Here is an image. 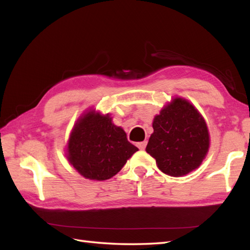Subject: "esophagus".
I'll use <instances>...</instances> for the list:
<instances>
[{
	"label": "esophagus",
	"mask_w": 250,
	"mask_h": 250,
	"mask_svg": "<svg viewBox=\"0 0 250 250\" xmlns=\"http://www.w3.org/2000/svg\"><path fill=\"white\" fill-rule=\"evenodd\" d=\"M146 145H147V141H144V142H140V143H137V147H139L141 150H144L145 148H146Z\"/></svg>",
	"instance_id": "esophagus-1"
}]
</instances>
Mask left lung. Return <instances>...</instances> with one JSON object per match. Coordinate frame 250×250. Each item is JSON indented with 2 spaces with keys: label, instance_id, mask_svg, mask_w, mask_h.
Wrapping results in <instances>:
<instances>
[{
  "label": "left lung",
  "instance_id": "8db88e82",
  "mask_svg": "<svg viewBox=\"0 0 250 250\" xmlns=\"http://www.w3.org/2000/svg\"><path fill=\"white\" fill-rule=\"evenodd\" d=\"M146 151L164 174L178 177L198 168L209 148L206 122L194 106L175 98L155 116Z\"/></svg>",
  "mask_w": 250,
  "mask_h": 250
}]
</instances>
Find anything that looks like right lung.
Segmentation results:
<instances>
[{
  "label": "right lung",
  "mask_w": 250,
  "mask_h": 250,
  "mask_svg": "<svg viewBox=\"0 0 250 250\" xmlns=\"http://www.w3.org/2000/svg\"><path fill=\"white\" fill-rule=\"evenodd\" d=\"M139 148L126 139L110 116L87 111L74 125L67 143V160L90 180H106L118 173Z\"/></svg>",
  "instance_id": "right-lung-1"
}]
</instances>
